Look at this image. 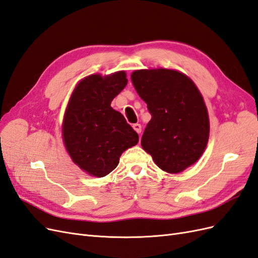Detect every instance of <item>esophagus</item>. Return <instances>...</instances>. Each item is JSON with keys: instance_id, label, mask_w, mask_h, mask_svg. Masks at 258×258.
<instances>
[{"instance_id": "1", "label": "esophagus", "mask_w": 258, "mask_h": 258, "mask_svg": "<svg viewBox=\"0 0 258 258\" xmlns=\"http://www.w3.org/2000/svg\"><path fill=\"white\" fill-rule=\"evenodd\" d=\"M132 127H134V129L138 132V134H141V131H142V126H141V124H140V123H135Z\"/></svg>"}]
</instances>
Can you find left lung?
Returning a JSON list of instances; mask_svg holds the SVG:
<instances>
[{"label": "left lung", "instance_id": "8db88e82", "mask_svg": "<svg viewBox=\"0 0 258 258\" xmlns=\"http://www.w3.org/2000/svg\"><path fill=\"white\" fill-rule=\"evenodd\" d=\"M131 81L152 115L141 140L143 150L161 170L182 172L208 144L209 115L200 91L175 70H138Z\"/></svg>", "mask_w": 258, "mask_h": 258}]
</instances>
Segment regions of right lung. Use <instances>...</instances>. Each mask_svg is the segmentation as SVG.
Here are the masks:
<instances>
[{
	"label": "right lung",
	"instance_id": "1",
	"mask_svg": "<svg viewBox=\"0 0 258 258\" xmlns=\"http://www.w3.org/2000/svg\"><path fill=\"white\" fill-rule=\"evenodd\" d=\"M127 83L124 71L92 74L77 84L70 98L62 138L74 163L90 175L112 172L121 154L139 142L137 132L111 106Z\"/></svg>",
	"mask_w": 258,
	"mask_h": 258
}]
</instances>
